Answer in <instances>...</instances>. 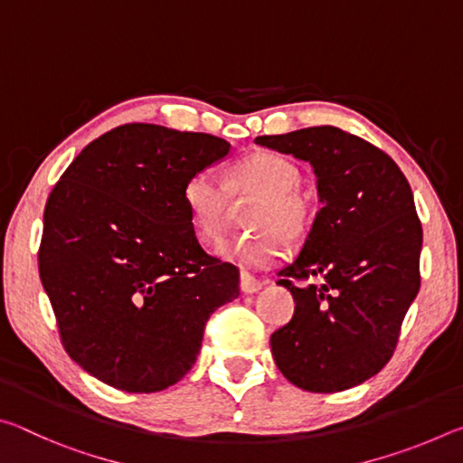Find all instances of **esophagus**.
Instances as JSON below:
<instances>
[{"label":"esophagus","instance_id":"obj_1","mask_svg":"<svg viewBox=\"0 0 463 463\" xmlns=\"http://www.w3.org/2000/svg\"><path fill=\"white\" fill-rule=\"evenodd\" d=\"M263 288V281L255 279L253 276H249L247 271H241V292L242 294H257Z\"/></svg>","mask_w":463,"mask_h":463}]
</instances>
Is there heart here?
<instances>
[{
    "instance_id": "1",
    "label": "heart",
    "mask_w": 463,
    "mask_h": 463,
    "mask_svg": "<svg viewBox=\"0 0 463 463\" xmlns=\"http://www.w3.org/2000/svg\"><path fill=\"white\" fill-rule=\"evenodd\" d=\"M302 174L296 163L278 153H255L229 171L226 185L214 171L202 169L184 187V203L200 241L213 242L226 232L234 200L257 198L249 213L253 237L224 241L218 257L241 268L261 269L288 253V239H302L310 224V206L298 190Z\"/></svg>"
}]
</instances>
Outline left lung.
I'll list each match as a JSON object with an SVG mask.
<instances>
[{
  "instance_id": "1",
  "label": "left lung",
  "mask_w": 463,
  "mask_h": 463,
  "mask_svg": "<svg viewBox=\"0 0 463 463\" xmlns=\"http://www.w3.org/2000/svg\"><path fill=\"white\" fill-rule=\"evenodd\" d=\"M255 143L310 163L323 203L300 253L278 271L296 308L271 335L273 359L302 390L359 386L388 364L420 286L422 229L411 185L386 153L335 127Z\"/></svg>"
}]
</instances>
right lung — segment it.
<instances>
[{
  "label": "right lung",
  "mask_w": 463,
  "mask_h": 463,
  "mask_svg": "<svg viewBox=\"0 0 463 463\" xmlns=\"http://www.w3.org/2000/svg\"><path fill=\"white\" fill-rule=\"evenodd\" d=\"M232 146L203 132L124 124L93 140L44 208L38 271L69 357L137 394L192 370L210 315L239 269L195 239L184 187Z\"/></svg>",
  "instance_id": "obj_1"
}]
</instances>
